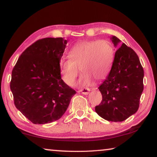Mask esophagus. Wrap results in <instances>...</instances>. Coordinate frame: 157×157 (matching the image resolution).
<instances>
[{"mask_svg": "<svg viewBox=\"0 0 157 157\" xmlns=\"http://www.w3.org/2000/svg\"><path fill=\"white\" fill-rule=\"evenodd\" d=\"M89 91H90V89H87V88L82 89L80 90V91H79V92H81L82 94L84 95H88L89 94Z\"/></svg>", "mask_w": 157, "mask_h": 157, "instance_id": "esophagus-1", "label": "esophagus"}]
</instances>
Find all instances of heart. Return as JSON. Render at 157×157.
I'll return each instance as SVG.
<instances>
[{"label": "heart", "instance_id": "b5f03b06", "mask_svg": "<svg viewBox=\"0 0 157 157\" xmlns=\"http://www.w3.org/2000/svg\"><path fill=\"white\" fill-rule=\"evenodd\" d=\"M70 58H63L59 62L60 73L63 80L73 86L79 73L82 72L78 84L86 86L93 82L105 79L112 68L114 49L106 40L83 41L75 44L68 52Z\"/></svg>", "mask_w": 157, "mask_h": 157}]
</instances>
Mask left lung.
Listing matches in <instances>:
<instances>
[{
    "label": "left lung",
    "mask_w": 157,
    "mask_h": 157,
    "mask_svg": "<svg viewBox=\"0 0 157 157\" xmlns=\"http://www.w3.org/2000/svg\"><path fill=\"white\" fill-rule=\"evenodd\" d=\"M116 48L121 41L110 37ZM144 71L136 53L123 44L116 50L112 68L99 86L102 95L95 112L105 120L122 122L136 112L143 91Z\"/></svg>",
    "instance_id": "8db88e82"
}]
</instances>
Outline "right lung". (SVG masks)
Returning a JSON list of instances; mask_svg holds the SVG:
<instances>
[{"label":"right lung","instance_id":"1","mask_svg":"<svg viewBox=\"0 0 157 157\" xmlns=\"http://www.w3.org/2000/svg\"><path fill=\"white\" fill-rule=\"evenodd\" d=\"M67 42L62 37L40 39L25 49L13 68L14 105L34 124L59 120L76 94L61 78L59 62Z\"/></svg>","mask_w":157,"mask_h":157}]
</instances>
